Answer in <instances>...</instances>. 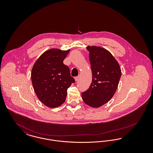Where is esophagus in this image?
I'll return each instance as SVG.
<instances>
[{"instance_id": "34e87169", "label": "esophagus", "mask_w": 153, "mask_h": 153, "mask_svg": "<svg viewBox=\"0 0 153 153\" xmlns=\"http://www.w3.org/2000/svg\"><path fill=\"white\" fill-rule=\"evenodd\" d=\"M79 76H77V77H74V80H75L76 81H77L79 80Z\"/></svg>"}]
</instances>
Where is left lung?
<instances>
[{"instance_id": "obj_1", "label": "left lung", "mask_w": 153, "mask_h": 153, "mask_svg": "<svg viewBox=\"0 0 153 153\" xmlns=\"http://www.w3.org/2000/svg\"><path fill=\"white\" fill-rule=\"evenodd\" d=\"M92 73V83L82 99L88 105L98 108L108 102L115 94L121 77V69L108 51L100 46H88Z\"/></svg>"}]
</instances>
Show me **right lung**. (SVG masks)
Segmentation results:
<instances>
[{
	"instance_id": "right-lung-1",
	"label": "right lung",
	"mask_w": 153,
	"mask_h": 153,
	"mask_svg": "<svg viewBox=\"0 0 153 153\" xmlns=\"http://www.w3.org/2000/svg\"><path fill=\"white\" fill-rule=\"evenodd\" d=\"M70 49H51L45 51L33 66L31 78L38 99L49 108H56L65 101L67 89L75 80L63 61Z\"/></svg>"
}]
</instances>
